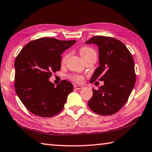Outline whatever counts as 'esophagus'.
<instances>
[{"label":"esophagus","mask_w":152,"mask_h":152,"mask_svg":"<svg viewBox=\"0 0 152 152\" xmlns=\"http://www.w3.org/2000/svg\"><path fill=\"white\" fill-rule=\"evenodd\" d=\"M74 88L77 89V90H80L82 88H83V86H80V85H75L74 86Z\"/></svg>","instance_id":"esophagus-1"}]
</instances>
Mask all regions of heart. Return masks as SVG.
I'll use <instances>...</instances> for the list:
<instances>
[{
	"instance_id": "b5f03b06",
	"label": "heart",
	"mask_w": 152,
	"mask_h": 152,
	"mask_svg": "<svg viewBox=\"0 0 152 152\" xmlns=\"http://www.w3.org/2000/svg\"><path fill=\"white\" fill-rule=\"evenodd\" d=\"M79 52L80 53L82 58H83L84 60H85L86 59L90 57H96V52L94 48L89 46H82L79 50ZM69 57V53H66L63 56V57L61 58V65L65 64L67 60ZM70 78L76 82L78 83H81L84 81V77L81 75H78V74H72V75L70 76Z\"/></svg>"
}]
</instances>
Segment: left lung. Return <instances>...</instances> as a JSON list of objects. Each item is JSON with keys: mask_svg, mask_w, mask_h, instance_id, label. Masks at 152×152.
Listing matches in <instances>:
<instances>
[{"mask_svg": "<svg viewBox=\"0 0 152 152\" xmlns=\"http://www.w3.org/2000/svg\"><path fill=\"white\" fill-rule=\"evenodd\" d=\"M99 46L100 66L90 82L99 79L104 85L92 89L90 109L96 114L109 115L124 106L135 86L136 74L132 53L119 39L107 36H94L86 41Z\"/></svg>", "mask_w": 152, "mask_h": 152, "instance_id": "1", "label": "left lung"}]
</instances>
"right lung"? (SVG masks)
Masks as SVG:
<instances>
[{
  "label": "right lung",
  "instance_id": "add662e5",
  "mask_svg": "<svg viewBox=\"0 0 152 152\" xmlns=\"http://www.w3.org/2000/svg\"><path fill=\"white\" fill-rule=\"evenodd\" d=\"M76 42L42 37L28 43L17 55L15 61V91L33 114L51 117L62 110L74 86L65 80L56 86L49 78L60 71L63 51Z\"/></svg>",
  "mask_w": 152,
  "mask_h": 152
}]
</instances>
